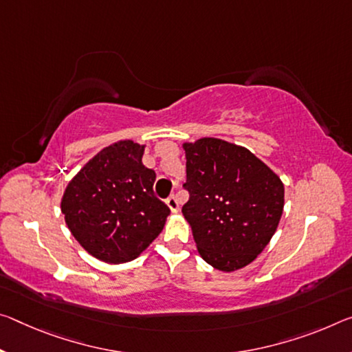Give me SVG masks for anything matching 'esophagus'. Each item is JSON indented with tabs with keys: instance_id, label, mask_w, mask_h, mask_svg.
I'll use <instances>...</instances> for the list:
<instances>
[{
	"instance_id": "esophagus-1",
	"label": "esophagus",
	"mask_w": 352,
	"mask_h": 352,
	"mask_svg": "<svg viewBox=\"0 0 352 352\" xmlns=\"http://www.w3.org/2000/svg\"><path fill=\"white\" fill-rule=\"evenodd\" d=\"M166 205L169 206V210L172 211V213H178V210H180V206H178V202H177V199L174 196L167 197Z\"/></svg>"
}]
</instances>
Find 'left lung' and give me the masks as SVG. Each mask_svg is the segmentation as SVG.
Segmentation results:
<instances>
[{
  "mask_svg": "<svg viewBox=\"0 0 352 352\" xmlns=\"http://www.w3.org/2000/svg\"><path fill=\"white\" fill-rule=\"evenodd\" d=\"M191 194L182 213L206 263L232 272L258 256L277 230L285 188L274 170L238 144L217 138L183 142Z\"/></svg>",
  "mask_w": 352,
  "mask_h": 352,
  "instance_id": "left-lung-1",
  "label": "left lung"
}]
</instances>
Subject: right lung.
<instances>
[{
    "mask_svg": "<svg viewBox=\"0 0 352 352\" xmlns=\"http://www.w3.org/2000/svg\"><path fill=\"white\" fill-rule=\"evenodd\" d=\"M146 144L122 139L92 156L65 186V224L87 254L111 265L138 258L164 228L170 210L155 197Z\"/></svg>",
    "mask_w": 352,
    "mask_h": 352,
    "instance_id": "1",
    "label": "right lung"
}]
</instances>
